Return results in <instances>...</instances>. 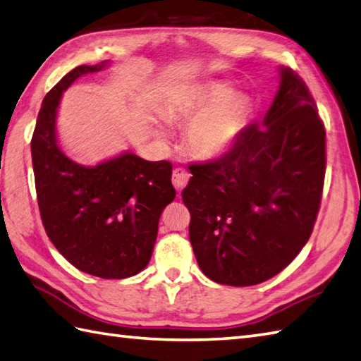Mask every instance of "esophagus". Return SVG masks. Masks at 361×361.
Here are the masks:
<instances>
[{
  "label": "esophagus",
  "mask_w": 361,
  "mask_h": 361,
  "mask_svg": "<svg viewBox=\"0 0 361 361\" xmlns=\"http://www.w3.org/2000/svg\"><path fill=\"white\" fill-rule=\"evenodd\" d=\"M190 180V173L185 168H174L173 170V185L178 191H182Z\"/></svg>",
  "instance_id": "1"
}]
</instances>
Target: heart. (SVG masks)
<instances>
[{"label": "heart", "instance_id": "1", "mask_svg": "<svg viewBox=\"0 0 361 361\" xmlns=\"http://www.w3.org/2000/svg\"><path fill=\"white\" fill-rule=\"evenodd\" d=\"M170 117L191 123L185 137L190 153L212 160L235 147L248 123L250 108L227 83L208 82L183 92ZM160 134H165L164 128Z\"/></svg>", "mask_w": 361, "mask_h": 361}]
</instances>
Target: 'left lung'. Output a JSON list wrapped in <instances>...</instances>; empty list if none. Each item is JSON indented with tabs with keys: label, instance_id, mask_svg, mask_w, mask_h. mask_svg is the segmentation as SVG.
<instances>
[{
	"label": "left lung",
	"instance_id": "obj_1",
	"mask_svg": "<svg viewBox=\"0 0 361 361\" xmlns=\"http://www.w3.org/2000/svg\"><path fill=\"white\" fill-rule=\"evenodd\" d=\"M279 90L261 126L248 125L227 154L191 165L182 191L190 243L213 281H267L309 241L322 202L326 131L296 72L279 68Z\"/></svg>",
	"mask_w": 361,
	"mask_h": 361
}]
</instances>
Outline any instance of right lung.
I'll return each mask as SVG.
<instances>
[{
    "label": "right lung",
    "mask_w": 361,
    "mask_h": 361,
    "mask_svg": "<svg viewBox=\"0 0 361 361\" xmlns=\"http://www.w3.org/2000/svg\"><path fill=\"white\" fill-rule=\"evenodd\" d=\"M108 65L77 66L46 94L30 149L39 216L55 248L85 274L122 279L148 266L159 218L176 190L166 160L149 162L126 151L85 166L60 148L55 122L61 94Z\"/></svg>",
    "instance_id": "right-lung-1"
}]
</instances>
